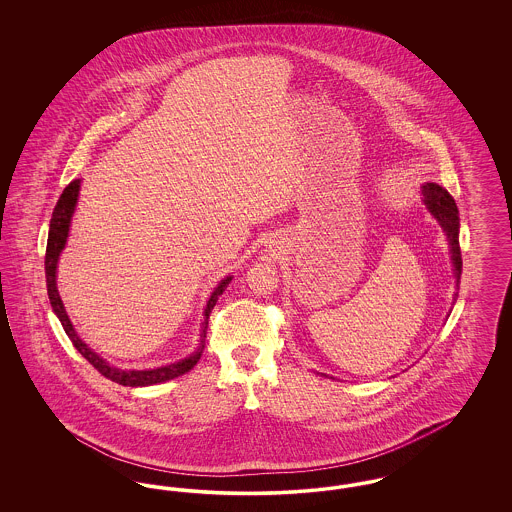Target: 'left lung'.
I'll list each match as a JSON object with an SVG mask.
<instances>
[{
	"instance_id": "1",
	"label": "left lung",
	"mask_w": 512,
	"mask_h": 512,
	"mask_svg": "<svg viewBox=\"0 0 512 512\" xmlns=\"http://www.w3.org/2000/svg\"><path fill=\"white\" fill-rule=\"evenodd\" d=\"M424 194V203L428 211L438 220L451 245V259H453V270L457 278V286L461 282V272H463V257H461V245H459V209L455 199L449 195L445 188H441L436 182H426L422 186Z\"/></svg>"
}]
</instances>
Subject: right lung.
<instances>
[{
	"label": "right lung",
	"instance_id": "1",
	"mask_svg": "<svg viewBox=\"0 0 512 512\" xmlns=\"http://www.w3.org/2000/svg\"><path fill=\"white\" fill-rule=\"evenodd\" d=\"M78 192H80V180L76 178L73 180L59 197L55 209H53V215L49 220V234H48V247H46V282H48V295L49 303L53 307V313L57 315V318L61 320L63 328H65V334L73 341L76 351L94 366L98 370L99 374H103L105 378H109L111 382H117L121 386H130V388H138V386H153V384H161V382H167L172 378H178L186 372H190L201 353H203V338H205V330H207V324H209V315L213 311V307L217 305L219 301V295L226 290V286L230 284L232 276H226L224 280H220L219 286L215 288V292L211 293L209 301H207V307H205V322H203V334H201V343L197 347V351H194L190 357L178 361V363H172V365L159 366V368H151V370H124V368H117V366H111L105 359H101L96 351H92L84 341L78 338V334L74 332L73 324L69 320V315L63 307V301L59 297L57 292V261H59V255L61 251L65 249L67 244V238H69V228H71V219H73L74 207H76V201H78Z\"/></svg>",
	"mask_w": 512,
	"mask_h": 512
}]
</instances>
